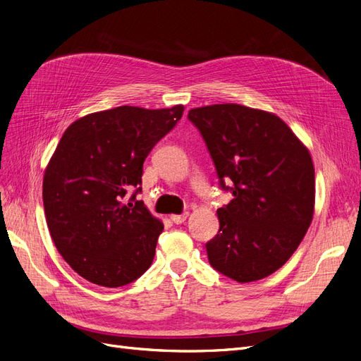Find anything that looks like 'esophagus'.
<instances>
[{"mask_svg": "<svg viewBox=\"0 0 361 361\" xmlns=\"http://www.w3.org/2000/svg\"><path fill=\"white\" fill-rule=\"evenodd\" d=\"M188 212H183V214H180V215H171L170 218H171V221L174 223V224H182L185 220H187L188 218Z\"/></svg>", "mask_w": 361, "mask_h": 361, "instance_id": "34e87169", "label": "esophagus"}]
</instances>
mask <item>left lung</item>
Returning <instances> with one entry per match:
<instances>
[{
	"mask_svg": "<svg viewBox=\"0 0 361 361\" xmlns=\"http://www.w3.org/2000/svg\"><path fill=\"white\" fill-rule=\"evenodd\" d=\"M224 190L218 235L206 244L209 264L238 283L265 279L286 264L310 227L314 167L309 149L274 113L239 104L192 108Z\"/></svg>",
	"mask_w": 361,
	"mask_h": 361,
	"instance_id": "1",
	"label": "left lung"
}]
</instances>
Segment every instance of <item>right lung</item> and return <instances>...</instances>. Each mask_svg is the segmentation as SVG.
Wrapping results in <instances>:
<instances>
[{"mask_svg": "<svg viewBox=\"0 0 361 361\" xmlns=\"http://www.w3.org/2000/svg\"><path fill=\"white\" fill-rule=\"evenodd\" d=\"M183 110L123 105L64 130L43 174V207L59 253L82 279L120 288L152 265L164 224L141 200L122 199L141 183L149 152Z\"/></svg>", "mask_w": 361, "mask_h": 361, "instance_id": "obj_1", "label": "right lung"}]
</instances>
